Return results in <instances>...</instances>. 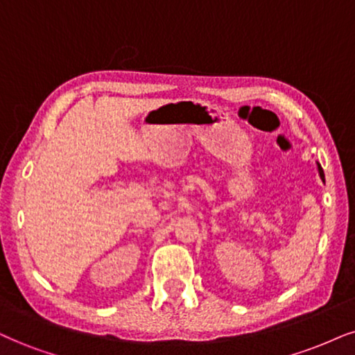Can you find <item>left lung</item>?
I'll return each mask as SVG.
<instances>
[{"instance_id":"1","label":"left lung","mask_w":355,"mask_h":355,"mask_svg":"<svg viewBox=\"0 0 355 355\" xmlns=\"http://www.w3.org/2000/svg\"><path fill=\"white\" fill-rule=\"evenodd\" d=\"M318 171H319V178L322 179V182H326V181H324V171H322L321 164H319V163H318Z\"/></svg>"}]
</instances>
